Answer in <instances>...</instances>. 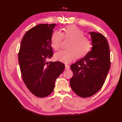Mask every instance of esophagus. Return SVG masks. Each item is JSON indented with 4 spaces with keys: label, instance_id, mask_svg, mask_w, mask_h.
<instances>
[{
    "label": "esophagus",
    "instance_id": "1",
    "mask_svg": "<svg viewBox=\"0 0 122 122\" xmlns=\"http://www.w3.org/2000/svg\"><path fill=\"white\" fill-rule=\"evenodd\" d=\"M65 66H66V70H68V69H70V66L69 65H68V64H65Z\"/></svg>",
    "mask_w": 122,
    "mask_h": 122
}]
</instances>
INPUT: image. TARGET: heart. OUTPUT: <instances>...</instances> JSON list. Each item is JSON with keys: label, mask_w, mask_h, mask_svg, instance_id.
<instances>
[{"label": "heart", "mask_w": 122, "mask_h": 122, "mask_svg": "<svg viewBox=\"0 0 122 122\" xmlns=\"http://www.w3.org/2000/svg\"><path fill=\"white\" fill-rule=\"evenodd\" d=\"M82 30L74 25H70L62 30L61 32L54 31L52 33L50 39L51 46L55 50H58L60 46L62 38L71 40L66 48L68 49L59 51L54 55L56 60L64 63H68L75 59H80L86 56L91 48L90 39L84 36Z\"/></svg>", "instance_id": "heart-1"}]
</instances>
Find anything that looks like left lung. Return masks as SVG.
<instances>
[{
    "label": "left lung",
    "instance_id": "1",
    "mask_svg": "<svg viewBox=\"0 0 122 122\" xmlns=\"http://www.w3.org/2000/svg\"><path fill=\"white\" fill-rule=\"evenodd\" d=\"M92 49L86 56L71 66L73 71L70 84L79 97L95 94L104 84L110 69V52L107 39L102 34L90 32Z\"/></svg>",
    "mask_w": 122,
    "mask_h": 122
}]
</instances>
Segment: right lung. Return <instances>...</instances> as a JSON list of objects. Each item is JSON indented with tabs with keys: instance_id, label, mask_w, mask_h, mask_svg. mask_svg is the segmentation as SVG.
<instances>
[{
	"instance_id": "add662e5",
	"label": "right lung",
	"mask_w": 122,
	"mask_h": 122,
	"mask_svg": "<svg viewBox=\"0 0 122 122\" xmlns=\"http://www.w3.org/2000/svg\"><path fill=\"white\" fill-rule=\"evenodd\" d=\"M56 25L40 24L28 30L22 38L18 54L23 81L39 97H47L53 92L56 79L65 68L59 61L47 62L53 56L50 39Z\"/></svg>"
}]
</instances>
